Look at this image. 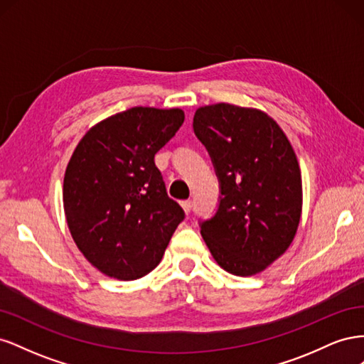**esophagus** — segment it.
<instances>
[{
	"label": "esophagus",
	"instance_id": "1",
	"mask_svg": "<svg viewBox=\"0 0 364 364\" xmlns=\"http://www.w3.org/2000/svg\"><path fill=\"white\" fill-rule=\"evenodd\" d=\"M181 206L183 208V211L188 214L193 209V202L191 200H183V202H181Z\"/></svg>",
	"mask_w": 364,
	"mask_h": 364
}]
</instances>
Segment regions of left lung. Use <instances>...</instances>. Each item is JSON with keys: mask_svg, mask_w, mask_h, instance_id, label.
Wrapping results in <instances>:
<instances>
[{"mask_svg": "<svg viewBox=\"0 0 364 364\" xmlns=\"http://www.w3.org/2000/svg\"><path fill=\"white\" fill-rule=\"evenodd\" d=\"M220 179L215 215L200 234L220 267L235 277L266 270L294 240L302 176L287 135L255 107L202 106L193 118Z\"/></svg>", "mask_w": 364, "mask_h": 364, "instance_id": "8db88e82", "label": "left lung"}]
</instances>
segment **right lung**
<instances>
[{"mask_svg":"<svg viewBox=\"0 0 364 364\" xmlns=\"http://www.w3.org/2000/svg\"><path fill=\"white\" fill-rule=\"evenodd\" d=\"M183 119L179 107H130L94 124L73 151L65 217L75 246L109 278L146 277L185 217L155 165Z\"/></svg>","mask_w":364,"mask_h":364,"instance_id":"add662e5","label":"right lung"}]
</instances>
